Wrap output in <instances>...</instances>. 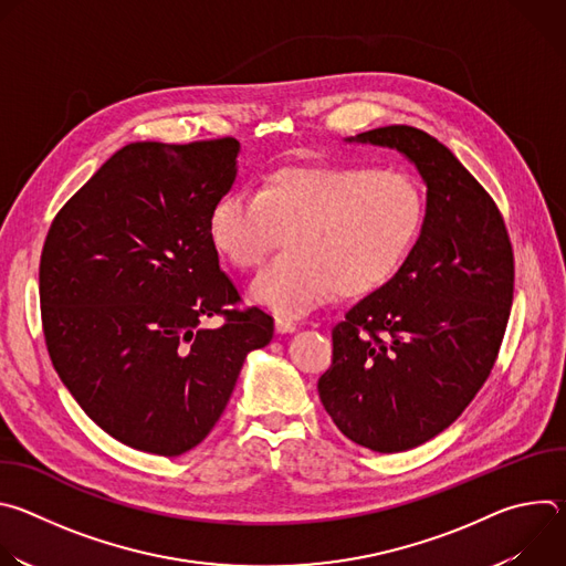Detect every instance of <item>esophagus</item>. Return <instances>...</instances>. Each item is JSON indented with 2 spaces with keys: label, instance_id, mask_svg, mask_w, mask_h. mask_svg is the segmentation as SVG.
Masks as SVG:
<instances>
[{
  "label": "esophagus",
  "instance_id": "obj_1",
  "mask_svg": "<svg viewBox=\"0 0 566 566\" xmlns=\"http://www.w3.org/2000/svg\"><path fill=\"white\" fill-rule=\"evenodd\" d=\"M297 327H295V322L291 319V317H284V315H277L275 317V332L277 334H293Z\"/></svg>",
  "mask_w": 566,
  "mask_h": 566
}]
</instances>
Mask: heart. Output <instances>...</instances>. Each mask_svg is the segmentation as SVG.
<instances>
[{
  "label": "heart",
  "instance_id": "heart-1",
  "mask_svg": "<svg viewBox=\"0 0 566 566\" xmlns=\"http://www.w3.org/2000/svg\"><path fill=\"white\" fill-rule=\"evenodd\" d=\"M426 223L419 181L365 164L289 166L258 192H230L208 217L212 247L239 271L258 269L284 234L289 251L253 282L255 302L293 317L332 295L385 286L412 255Z\"/></svg>",
  "mask_w": 566,
  "mask_h": 566
}]
</instances>
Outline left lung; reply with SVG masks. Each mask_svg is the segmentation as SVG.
I'll return each instance as SVG.
<instances>
[{"label":"left lung","instance_id":"1","mask_svg":"<svg viewBox=\"0 0 566 566\" xmlns=\"http://www.w3.org/2000/svg\"><path fill=\"white\" fill-rule=\"evenodd\" d=\"M349 140L402 151L428 186L412 255L334 327V360L317 380L338 430L391 454L443 432L491 376L515 260L497 203L434 136L389 125Z\"/></svg>","mask_w":566,"mask_h":566}]
</instances>
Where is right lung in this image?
<instances>
[{
    "label": "right lung",
    "instance_id": "add662e5",
    "mask_svg": "<svg viewBox=\"0 0 566 566\" xmlns=\"http://www.w3.org/2000/svg\"><path fill=\"white\" fill-rule=\"evenodd\" d=\"M232 136L129 143L55 214L40 258L51 363L85 415L164 457L199 446L226 410L273 317L237 308L208 234L237 175ZM221 314L219 331H203Z\"/></svg>",
    "mask_w": 566,
    "mask_h": 566
}]
</instances>
